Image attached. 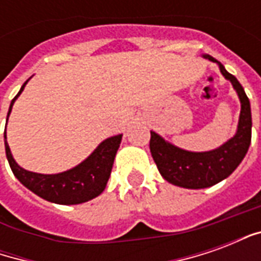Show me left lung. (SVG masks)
<instances>
[{"label":"left lung","mask_w":261,"mask_h":261,"mask_svg":"<svg viewBox=\"0 0 261 261\" xmlns=\"http://www.w3.org/2000/svg\"><path fill=\"white\" fill-rule=\"evenodd\" d=\"M204 59L217 63L222 75L233 85L241 100V116L235 136L224 145L207 152L185 151L166 142L162 137L151 131L149 149L159 173L165 180L185 189H205L226 179L245 158L252 140L250 102L243 91V86L218 60L208 54L204 56Z\"/></svg>","instance_id":"left-lung-1"}]
</instances>
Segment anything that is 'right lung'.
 <instances>
[{
	"label": "right lung",
	"mask_w": 261,
	"mask_h": 261,
	"mask_svg": "<svg viewBox=\"0 0 261 261\" xmlns=\"http://www.w3.org/2000/svg\"><path fill=\"white\" fill-rule=\"evenodd\" d=\"M28 81L22 85L18 95L12 99L7 121H8L9 113L12 110L16 97L22 93ZM4 138H5L7 159L16 179L31 192L44 200L56 202V204H65V205L89 201L105 190L110 173H112L114 156L121 142V134L110 137L100 142L99 147L78 166L63 173H57V175H43V173H35V172H29L20 168L19 165L15 162L14 156L11 153L8 142H7V133L4 134Z\"/></svg>",
	"instance_id": "add662e5"
}]
</instances>
